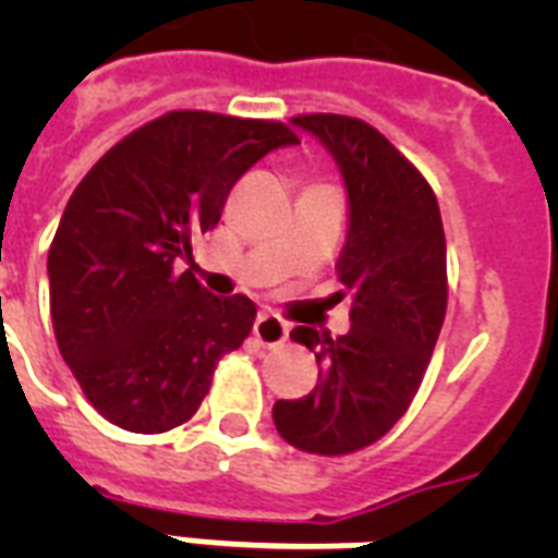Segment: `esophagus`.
<instances>
[{
    "label": "esophagus",
    "instance_id": "esophagus-1",
    "mask_svg": "<svg viewBox=\"0 0 558 558\" xmlns=\"http://www.w3.org/2000/svg\"><path fill=\"white\" fill-rule=\"evenodd\" d=\"M254 339L260 341L263 348H280L289 339V324L280 315L260 313L254 322Z\"/></svg>",
    "mask_w": 558,
    "mask_h": 558
}]
</instances>
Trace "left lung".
<instances>
[{
    "label": "left lung",
    "mask_w": 558,
    "mask_h": 558,
    "mask_svg": "<svg viewBox=\"0 0 558 558\" xmlns=\"http://www.w3.org/2000/svg\"><path fill=\"white\" fill-rule=\"evenodd\" d=\"M292 124L322 138L348 185L350 228L336 271L353 327L339 339L313 327L289 332L315 353L318 385L278 399L271 416L289 446L341 458L385 437L420 390L449 304L446 234L432 185L376 126L336 112Z\"/></svg>",
    "instance_id": "8db88e82"
}]
</instances>
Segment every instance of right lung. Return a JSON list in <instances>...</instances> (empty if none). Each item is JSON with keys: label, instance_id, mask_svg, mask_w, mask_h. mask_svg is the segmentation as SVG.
<instances>
[{"label": "right lung", "instance_id": "add662e5", "mask_svg": "<svg viewBox=\"0 0 558 558\" xmlns=\"http://www.w3.org/2000/svg\"><path fill=\"white\" fill-rule=\"evenodd\" d=\"M292 126L173 109L124 135L74 187L48 248L60 356L100 416L135 434L187 423L257 306L179 271L236 179Z\"/></svg>", "mask_w": 558, "mask_h": 558}]
</instances>
